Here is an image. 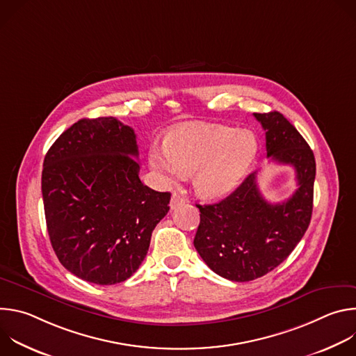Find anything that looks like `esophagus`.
<instances>
[{
	"label": "esophagus",
	"mask_w": 356,
	"mask_h": 356,
	"mask_svg": "<svg viewBox=\"0 0 356 356\" xmlns=\"http://www.w3.org/2000/svg\"><path fill=\"white\" fill-rule=\"evenodd\" d=\"M184 202H186V200H184L180 194L173 193V194H172V198H170V209H172V210H176L177 207L183 206Z\"/></svg>",
	"instance_id": "1"
}]
</instances>
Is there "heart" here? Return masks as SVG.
<instances>
[{"mask_svg":"<svg viewBox=\"0 0 356 356\" xmlns=\"http://www.w3.org/2000/svg\"><path fill=\"white\" fill-rule=\"evenodd\" d=\"M257 138L248 129L217 124H184L172 129L166 145H154L150 166L168 183L194 172L195 193L218 200L232 193L257 156Z\"/></svg>","mask_w":356,"mask_h":356,"instance_id":"heart-1","label":"heart"}]
</instances>
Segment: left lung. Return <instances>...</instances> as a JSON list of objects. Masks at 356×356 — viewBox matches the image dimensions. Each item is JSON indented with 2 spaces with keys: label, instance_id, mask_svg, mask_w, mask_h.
<instances>
[{
  "label": "left lung",
  "instance_id": "8db88e82",
  "mask_svg": "<svg viewBox=\"0 0 356 356\" xmlns=\"http://www.w3.org/2000/svg\"><path fill=\"white\" fill-rule=\"evenodd\" d=\"M266 134L268 158L296 172L297 190L272 204L257 172L224 200L200 206L194 246L207 266L232 282H249L277 268L301 241L313 213L316 159L300 132L277 111L253 114Z\"/></svg>",
  "mask_w": 356,
  "mask_h": 356
}]
</instances>
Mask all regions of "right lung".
Wrapping results in <instances>:
<instances>
[{"label": "right lung", "mask_w": 356, "mask_h": 356, "mask_svg": "<svg viewBox=\"0 0 356 356\" xmlns=\"http://www.w3.org/2000/svg\"><path fill=\"white\" fill-rule=\"evenodd\" d=\"M136 135L114 117L66 129L43 161L42 197L50 243L60 264L94 284L129 279L145 259L170 193L139 179Z\"/></svg>", "instance_id": "1"}]
</instances>
